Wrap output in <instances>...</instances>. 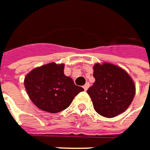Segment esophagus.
I'll list each match as a JSON object with an SVG mask.
<instances>
[{
	"instance_id": "1",
	"label": "esophagus",
	"mask_w": 150,
	"mask_h": 150,
	"mask_svg": "<svg viewBox=\"0 0 150 150\" xmlns=\"http://www.w3.org/2000/svg\"><path fill=\"white\" fill-rule=\"evenodd\" d=\"M89 86H90V84H89V83H86V84H85V86H83L84 90H85V91H86V90L88 89Z\"/></svg>"
}]
</instances>
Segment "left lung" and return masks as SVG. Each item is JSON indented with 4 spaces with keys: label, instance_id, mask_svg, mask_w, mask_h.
Masks as SVG:
<instances>
[{
    "label": "left lung",
    "instance_id": "1",
    "mask_svg": "<svg viewBox=\"0 0 150 150\" xmlns=\"http://www.w3.org/2000/svg\"><path fill=\"white\" fill-rule=\"evenodd\" d=\"M95 82L87 93L97 113L115 117L129 107L135 95V85L121 68L111 64H97L93 67Z\"/></svg>",
    "mask_w": 150,
    "mask_h": 150
}]
</instances>
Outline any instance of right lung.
I'll return each instance as SVG.
<instances>
[{
    "mask_svg": "<svg viewBox=\"0 0 150 150\" xmlns=\"http://www.w3.org/2000/svg\"><path fill=\"white\" fill-rule=\"evenodd\" d=\"M64 64L51 63L36 68L25 76L27 93L39 109L57 113L67 109L75 97L84 91L64 74Z\"/></svg>",
    "mask_w": 150,
    "mask_h": 150,
    "instance_id": "1",
    "label": "right lung"
}]
</instances>
